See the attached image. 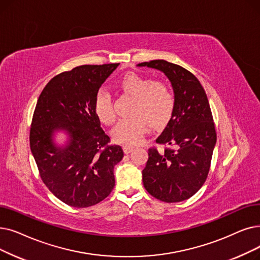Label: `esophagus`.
<instances>
[{
	"label": "esophagus",
	"instance_id": "1",
	"mask_svg": "<svg viewBox=\"0 0 260 260\" xmlns=\"http://www.w3.org/2000/svg\"><path fill=\"white\" fill-rule=\"evenodd\" d=\"M133 150H134V148L131 145H123V151L125 154H129Z\"/></svg>",
	"mask_w": 260,
	"mask_h": 260
}]
</instances>
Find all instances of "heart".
Wrapping results in <instances>:
<instances>
[{
	"label": "heart",
	"instance_id": "heart-1",
	"mask_svg": "<svg viewBox=\"0 0 260 260\" xmlns=\"http://www.w3.org/2000/svg\"><path fill=\"white\" fill-rule=\"evenodd\" d=\"M118 85L123 91L136 98V101L132 109L134 116L120 119L111 129V136L119 143L138 144L150 129L149 119L154 124H162L172 115L175 105L173 91L166 83L153 82L135 72L122 75ZM94 111L103 123L109 124L116 119L111 96L105 88L98 90Z\"/></svg>",
	"mask_w": 260,
	"mask_h": 260
}]
</instances>
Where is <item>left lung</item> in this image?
<instances>
[{"label": "left lung", "mask_w": 260, "mask_h": 260, "mask_svg": "<svg viewBox=\"0 0 260 260\" xmlns=\"http://www.w3.org/2000/svg\"><path fill=\"white\" fill-rule=\"evenodd\" d=\"M137 67L162 72L171 82L175 98L172 117L156 139L170 148L162 153L149 150L142 170L143 186L162 202L185 201L205 183L217 142L206 92L198 78L178 64L157 59Z\"/></svg>", "instance_id": "8db88e82"}]
</instances>
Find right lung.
I'll return each mask as SVG.
<instances>
[{
  "mask_svg": "<svg viewBox=\"0 0 260 260\" xmlns=\"http://www.w3.org/2000/svg\"><path fill=\"white\" fill-rule=\"evenodd\" d=\"M119 63L85 64L53 77L43 88L29 133L31 154L51 192L76 208L93 206L115 186L114 168L124 156L94 111L98 90ZM67 140L59 145L55 134Z\"/></svg>",
  "mask_w": 260,
  "mask_h": 260,
  "instance_id": "obj_1",
  "label": "right lung"
}]
</instances>
